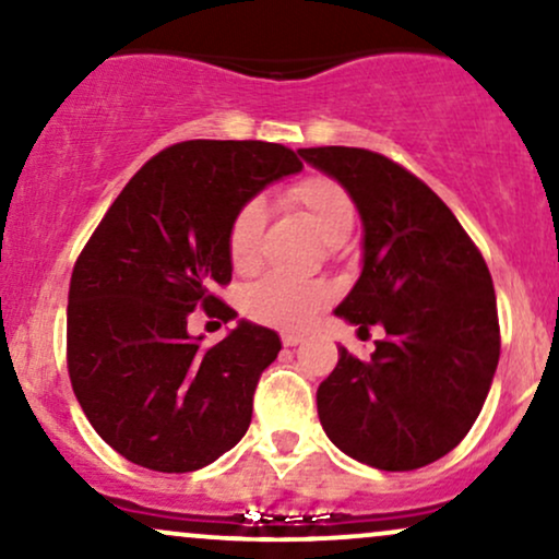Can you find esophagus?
Wrapping results in <instances>:
<instances>
[{
  "mask_svg": "<svg viewBox=\"0 0 559 559\" xmlns=\"http://www.w3.org/2000/svg\"><path fill=\"white\" fill-rule=\"evenodd\" d=\"M281 342H284V346H297V344L305 342V336H299V333L286 331V333H281Z\"/></svg>",
  "mask_w": 559,
  "mask_h": 559,
  "instance_id": "obj_1",
  "label": "esophagus"
}]
</instances>
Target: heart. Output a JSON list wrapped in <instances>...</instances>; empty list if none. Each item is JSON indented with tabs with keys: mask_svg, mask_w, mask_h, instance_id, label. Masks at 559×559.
Wrapping results in <instances>:
<instances>
[{
	"mask_svg": "<svg viewBox=\"0 0 559 559\" xmlns=\"http://www.w3.org/2000/svg\"><path fill=\"white\" fill-rule=\"evenodd\" d=\"M288 202L310 217L320 239L338 247L349 239L355 228V202L342 183L323 176H310L288 189ZM262 228H265V207L260 199L247 202L234 215L228 228V258L236 271L247 273L258 265ZM331 299V288L320 281L294 278L286 273H271L249 286L243 294V310L260 323L301 329L318 316L320 307Z\"/></svg>",
	"mask_w": 559,
	"mask_h": 559,
	"instance_id": "obj_1",
	"label": "heart"
}]
</instances>
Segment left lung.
<instances>
[{
    "label": "left lung",
    "mask_w": 559,
    "mask_h": 559,
    "mask_svg": "<svg viewBox=\"0 0 559 559\" xmlns=\"http://www.w3.org/2000/svg\"><path fill=\"white\" fill-rule=\"evenodd\" d=\"M299 157L342 183L362 221L360 278L333 312L386 331L368 360L338 346L318 389L320 426L378 471L436 463L471 431L497 373L489 267L452 210L389 157L355 146Z\"/></svg>",
    "instance_id": "8db88e82"
}]
</instances>
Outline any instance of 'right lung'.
I'll return each instance as SVG.
<instances>
[{
    "label": "right lung",
    "instance_id": "1",
    "mask_svg": "<svg viewBox=\"0 0 559 559\" xmlns=\"http://www.w3.org/2000/svg\"><path fill=\"white\" fill-rule=\"evenodd\" d=\"M301 170L267 141H183L141 168L102 217L73 267L68 373L94 431L159 473H191L241 441L278 333L239 320L215 346L189 316L236 312L213 297L228 284V228L265 186Z\"/></svg>",
    "mask_w": 559,
    "mask_h": 559
}]
</instances>
